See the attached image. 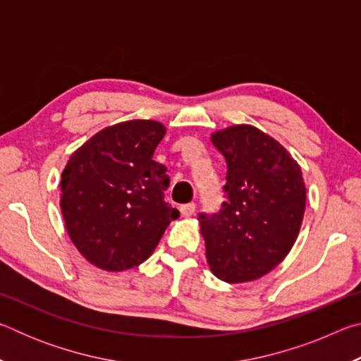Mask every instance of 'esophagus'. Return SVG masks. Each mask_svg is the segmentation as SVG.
<instances>
[{
  "mask_svg": "<svg viewBox=\"0 0 361 361\" xmlns=\"http://www.w3.org/2000/svg\"><path fill=\"white\" fill-rule=\"evenodd\" d=\"M180 212L183 216H192L194 212H195V204L191 202V204H185L180 207Z\"/></svg>",
  "mask_w": 361,
  "mask_h": 361,
  "instance_id": "obj_1",
  "label": "esophagus"
}]
</instances>
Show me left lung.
Segmentation results:
<instances>
[{
    "instance_id": "8db88e82",
    "label": "left lung",
    "mask_w": 361,
    "mask_h": 361,
    "mask_svg": "<svg viewBox=\"0 0 361 361\" xmlns=\"http://www.w3.org/2000/svg\"><path fill=\"white\" fill-rule=\"evenodd\" d=\"M228 164L219 213L199 215L210 271L228 283L271 272L295 245L305 210L299 164L276 138L237 124L212 133Z\"/></svg>"
}]
</instances>
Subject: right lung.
I'll return each instance as SVG.
<instances>
[{
	"mask_svg": "<svg viewBox=\"0 0 361 361\" xmlns=\"http://www.w3.org/2000/svg\"><path fill=\"white\" fill-rule=\"evenodd\" d=\"M157 121L105 127L73 152L60 181V209L71 242L109 272L140 266L180 215L164 200L167 169L152 156L166 135Z\"/></svg>",
	"mask_w": 361,
	"mask_h": 361,
	"instance_id": "1",
	"label": "right lung"
}]
</instances>
